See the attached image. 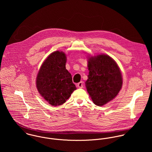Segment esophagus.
Returning a JSON list of instances; mask_svg holds the SVG:
<instances>
[{
    "mask_svg": "<svg viewBox=\"0 0 152 152\" xmlns=\"http://www.w3.org/2000/svg\"><path fill=\"white\" fill-rule=\"evenodd\" d=\"M77 87L80 88H83V82L81 81V82L79 83L78 84V85H77Z\"/></svg>",
    "mask_w": 152,
    "mask_h": 152,
    "instance_id": "obj_1",
    "label": "esophagus"
}]
</instances>
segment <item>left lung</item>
I'll return each instance as SVG.
<instances>
[{
  "mask_svg": "<svg viewBox=\"0 0 152 152\" xmlns=\"http://www.w3.org/2000/svg\"><path fill=\"white\" fill-rule=\"evenodd\" d=\"M88 66L87 91L95 105L102 106L112 100L122 88L119 68L112 58L104 54L90 57Z\"/></svg>",
  "mask_w": 152,
  "mask_h": 152,
  "instance_id": "obj_1",
  "label": "left lung"
}]
</instances>
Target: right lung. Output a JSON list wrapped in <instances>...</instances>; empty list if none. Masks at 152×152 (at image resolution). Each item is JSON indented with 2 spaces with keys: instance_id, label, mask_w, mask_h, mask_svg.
<instances>
[{
  "instance_id": "1",
  "label": "right lung",
  "mask_w": 152,
  "mask_h": 152,
  "mask_svg": "<svg viewBox=\"0 0 152 152\" xmlns=\"http://www.w3.org/2000/svg\"><path fill=\"white\" fill-rule=\"evenodd\" d=\"M65 63V54L55 51L44 61L37 77L39 92L53 106L64 104L77 89L71 74L66 69Z\"/></svg>"
}]
</instances>
